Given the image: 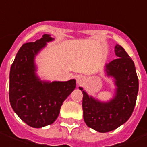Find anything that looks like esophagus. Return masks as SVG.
Wrapping results in <instances>:
<instances>
[{
	"instance_id": "obj_1",
	"label": "esophagus",
	"mask_w": 147,
	"mask_h": 147,
	"mask_svg": "<svg viewBox=\"0 0 147 147\" xmlns=\"http://www.w3.org/2000/svg\"><path fill=\"white\" fill-rule=\"evenodd\" d=\"M76 82L78 86H83V85H85V83L87 82V78L84 76L80 75L76 78Z\"/></svg>"
}]
</instances>
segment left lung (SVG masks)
<instances>
[{"instance_id": "left-lung-1", "label": "left lung", "mask_w": 147, "mask_h": 147, "mask_svg": "<svg viewBox=\"0 0 147 147\" xmlns=\"http://www.w3.org/2000/svg\"><path fill=\"white\" fill-rule=\"evenodd\" d=\"M116 59L105 64V75L115 84L113 97L102 101L88 95L82 88L83 119L88 127L99 133L113 131L132 115L138 93V78L133 59L119 45L115 47Z\"/></svg>"}]
</instances>
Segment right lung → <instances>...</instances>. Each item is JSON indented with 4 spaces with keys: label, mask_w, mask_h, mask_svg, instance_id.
I'll use <instances>...</instances> for the list:
<instances>
[{
    "label": "right lung",
    "mask_w": 147,
    "mask_h": 147,
    "mask_svg": "<svg viewBox=\"0 0 147 147\" xmlns=\"http://www.w3.org/2000/svg\"><path fill=\"white\" fill-rule=\"evenodd\" d=\"M44 34L35 42L24 44L19 50L9 72V102L15 114L28 126L40 128L53 123L60 107L76 88V80L66 82L42 80L37 75V55L53 42Z\"/></svg>",
    "instance_id": "add662e5"
}]
</instances>
